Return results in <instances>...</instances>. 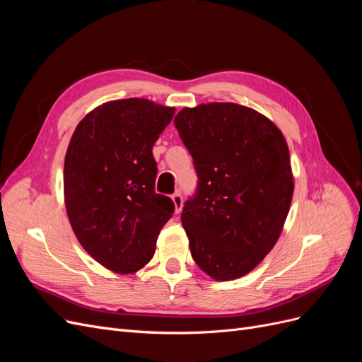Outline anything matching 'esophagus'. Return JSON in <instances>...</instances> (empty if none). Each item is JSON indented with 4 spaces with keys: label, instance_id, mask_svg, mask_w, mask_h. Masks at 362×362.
I'll return each mask as SVG.
<instances>
[{
    "label": "esophagus",
    "instance_id": "esophagus-1",
    "mask_svg": "<svg viewBox=\"0 0 362 362\" xmlns=\"http://www.w3.org/2000/svg\"><path fill=\"white\" fill-rule=\"evenodd\" d=\"M172 201H173V205H175V213H181L182 210V196L180 192H175L172 194Z\"/></svg>",
    "mask_w": 362,
    "mask_h": 362
}]
</instances>
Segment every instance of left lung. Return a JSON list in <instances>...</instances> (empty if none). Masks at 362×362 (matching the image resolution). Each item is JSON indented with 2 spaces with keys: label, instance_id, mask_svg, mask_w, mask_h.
Segmentation results:
<instances>
[{
  "label": "left lung",
  "instance_id": "obj_1",
  "mask_svg": "<svg viewBox=\"0 0 362 362\" xmlns=\"http://www.w3.org/2000/svg\"><path fill=\"white\" fill-rule=\"evenodd\" d=\"M173 122L198 175L181 214L192 257L216 281L245 276L275 246L290 210L287 141L266 116L234 103L182 108Z\"/></svg>",
  "mask_w": 362,
  "mask_h": 362
}]
</instances>
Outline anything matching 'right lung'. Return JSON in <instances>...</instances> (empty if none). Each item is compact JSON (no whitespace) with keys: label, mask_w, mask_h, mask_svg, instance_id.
<instances>
[{"label":"right lung","mask_w":362,"mask_h":362,"mask_svg":"<svg viewBox=\"0 0 362 362\" xmlns=\"http://www.w3.org/2000/svg\"><path fill=\"white\" fill-rule=\"evenodd\" d=\"M175 115L140 98L96 107L75 128L64 157V204L87 254L117 273H134L154 257L175 211L156 193L152 146Z\"/></svg>","instance_id":"right-lung-1"}]
</instances>
